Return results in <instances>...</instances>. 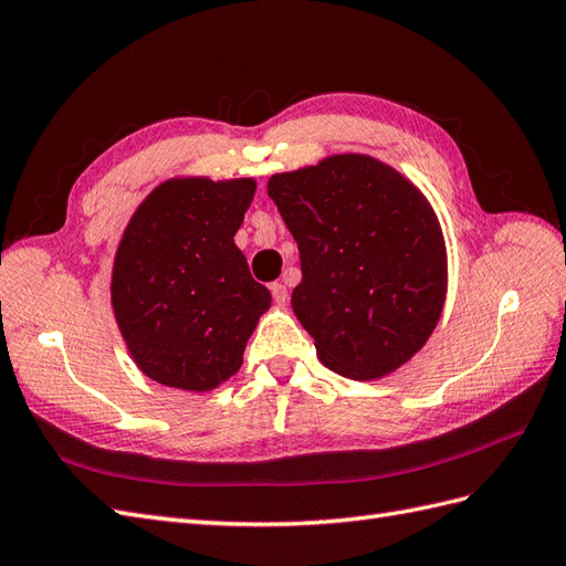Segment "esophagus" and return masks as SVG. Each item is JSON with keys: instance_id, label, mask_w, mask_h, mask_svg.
Masks as SVG:
<instances>
[{"instance_id": "1", "label": "esophagus", "mask_w": 566, "mask_h": 566, "mask_svg": "<svg viewBox=\"0 0 566 566\" xmlns=\"http://www.w3.org/2000/svg\"><path fill=\"white\" fill-rule=\"evenodd\" d=\"M270 292H272V298H274V303H277V306H284L286 298H289L286 286H284L282 282H274V284L270 286Z\"/></svg>"}]
</instances>
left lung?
Segmentation results:
<instances>
[{"label": "left lung", "mask_w": 566, "mask_h": 566, "mask_svg": "<svg viewBox=\"0 0 566 566\" xmlns=\"http://www.w3.org/2000/svg\"><path fill=\"white\" fill-rule=\"evenodd\" d=\"M268 196L298 243L292 308L317 358L373 380L421 349L440 321L447 253L438 217L397 169L368 155H332L274 174Z\"/></svg>", "instance_id": "8db88e82"}]
</instances>
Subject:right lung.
Here are the masks:
<instances>
[{"label": "right lung", "mask_w": 566, "mask_h": 566, "mask_svg": "<svg viewBox=\"0 0 566 566\" xmlns=\"http://www.w3.org/2000/svg\"><path fill=\"white\" fill-rule=\"evenodd\" d=\"M253 193V179H169L124 229L112 308L150 380L210 392L241 368L245 342L272 301L234 243Z\"/></svg>", "instance_id": "right-lung-1"}]
</instances>
